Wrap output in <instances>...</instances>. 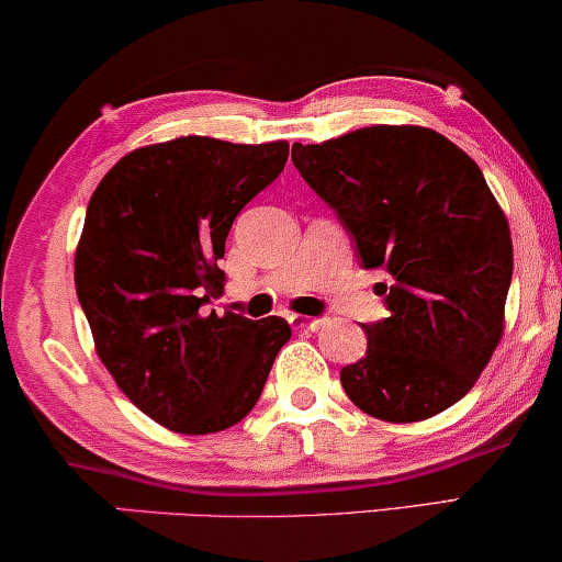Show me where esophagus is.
<instances>
[{
	"label": "esophagus",
	"mask_w": 562,
	"mask_h": 562,
	"mask_svg": "<svg viewBox=\"0 0 562 562\" xmlns=\"http://www.w3.org/2000/svg\"><path fill=\"white\" fill-rule=\"evenodd\" d=\"M289 322L296 329H312V333H317L319 327H325L327 317H306V314H291Z\"/></svg>",
	"instance_id": "obj_1"
}]
</instances>
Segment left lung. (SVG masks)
<instances>
[{
	"instance_id": "left-lung-1",
	"label": "left lung",
	"mask_w": 562,
	"mask_h": 562,
	"mask_svg": "<svg viewBox=\"0 0 562 562\" xmlns=\"http://www.w3.org/2000/svg\"><path fill=\"white\" fill-rule=\"evenodd\" d=\"M302 179L337 212L363 268H383L391 317L363 325L345 366L350 402L383 422H422L460 402L504 335L514 250L475 160L419 125H373L294 143Z\"/></svg>"
}]
</instances>
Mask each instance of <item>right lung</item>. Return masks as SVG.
Segmentation results:
<instances>
[{"label": "right lung", "mask_w": 562, "mask_h": 562, "mask_svg": "<svg viewBox=\"0 0 562 562\" xmlns=\"http://www.w3.org/2000/svg\"><path fill=\"white\" fill-rule=\"evenodd\" d=\"M289 143L187 135L127 153L99 181L74 281L97 356L122 394L181 435L233 427L260 398L291 327L202 314L225 291L229 227L283 171Z\"/></svg>", "instance_id": "right-lung-1"}]
</instances>
